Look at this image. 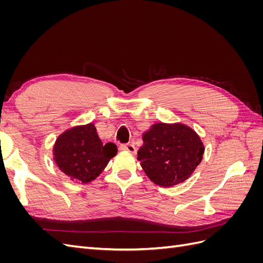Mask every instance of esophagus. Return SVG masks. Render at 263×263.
Masks as SVG:
<instances>
[{"mask_svg":"<svg viewBox=\"0 0 263 263\" xmlns=\"http://www.w3.org/2000/svg\"><path fill=\"white\" fill-rule=\"evenodd\" d=\"M119 150L121 151H127V153H130L133 155L136 154V148L132 144H124L119 146Z\"/></svg>","mask_w":263,"mask_h":263,"instance_id":"obj_1","label":"esophagus"}]
</instances>
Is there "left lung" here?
Wrapping results in <instances>:
<instances>
[{
    "instance_id": "obj_1",
    "label": "left lung",
    "mask_w": 263,
    "mask_h": 263,
    "mask_svg": "<svg viewBox=\"0 0 263 263\" xmlns=\"http://www.w3.org/2000/svg\"><path fill=\"white\" fill-rule=\"evenodd\" d=\"M142 140L137 159L157 185L169 187L184 182L202 161L201 138L186 125L155 124L144 133Z\"/></svg>"
}]
</instances>
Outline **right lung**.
Here are the masks:
<instances>
[{
	"label": "right lung",
	"instance_id": "1",
	"mask_svg": "<svg viewBox=\"0 0 263 263\" xmlns=\"http://www.w3.org/2000/svg\"><path fill=\"white\" fill-rule=\"evenodd\" d=\"M116 154V145H103L92 123L66 130L53 146L54 162L77 183H87L99 177Z\"/></svg>",
	"mask_w": 263,
	"mask_h": 263
}]
</instances>
